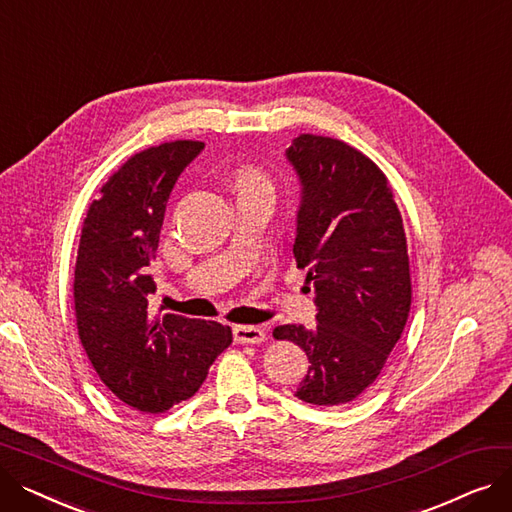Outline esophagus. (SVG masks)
Masks as SVG:
<instances>
[{"instance_id":"1","label":"esophagus","mask_w":512,"mask_h":512,"mask_svg":"<svg viewBox=\"0 0 512 512\" xmlns=\"http://www.w3.org/2000/svg\"><path fill=\"white\" fill-rule=\"evenodd\" d=\"M267 334L259 326H236L234 328V340L240 344H261L265 342Z\"/></svg>"}]
</instances>
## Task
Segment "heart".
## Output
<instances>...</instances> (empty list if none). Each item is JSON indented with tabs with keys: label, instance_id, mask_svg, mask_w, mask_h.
I'll return each instance as SVG.
<instances>
[{
	"label": "heart",
	"instance_id": "heart-1",
	"mask_svg": "<svg viewBox=\"0 0 512 512\" xmlns=\"http://www.w3.org/2000/svg\"><path fill=\"white\" fill-rule=\"evenodd\" d=\"M251 184H267V180L253 168H245L238 172V186H251Z\"/></svg>",
	"mask_w": 512,
	"mask_h": 512
}]
</instances>
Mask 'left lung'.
Listing matches in <instances>:
<instances>
[{"label": "left lung", "instance_id": "obj_1", "mask_svg": "<svg viewBox=\"0 0 512 512\" xmlns=\"http://www.w3.org/2000/svg\"><path fill=\"white\" fill-rule=\"evenodd\" d=\"M286 159L303 184L294 259L315 288L317 326H278L309 371L297 396L336 407L382 373L411 311L407 236L386 174L344 141L299 134Z\"/></svg>", "mask_w": 512, "mask_h": 512}]
</instances>
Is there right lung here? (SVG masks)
Listing matches in <instances>:
<instances>
[{
  "mask_svg": "<svg viewBox=\"0 0 512 512\" xmlns=\"http://www.w3.org/2000/svg\"><path fill=\"white\" fill-rule=\"evenodd\" d=\"M201 141H172L134 153L87 211L74 265L78 336L99 380L124 405L164 413L191 398L232 342L218 321L153 313L149 294L166 203Z\"/></svg>",
  "mask_w": 512,
  "mask_h": 512,
  "instance_id": "add662e5",
  "label": "right lung"
}]
</instances>
